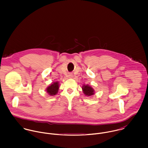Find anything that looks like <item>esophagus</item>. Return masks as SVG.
I'll return each mask as SVG.
<instances>
[{
  "label": "esophagus",
  "mask_w": 148,
  "mask_h": 148,
  "mask_svg": "<svg viewBox=\"0 0 148 148\" xmlns=\"http://www.w3.org/2000/svg\"><path fill=\"white\" fill-rule=\"evenodd\" d=\"M71 76H71H72V75H70V76Z\"/></svg>",
  "instance_id": "esophagus-1"
}]
</instances>
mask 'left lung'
I'll use <instances>...</instances> for the list:
<instances>
[{
  "mask_svg": "<svg viewBox=\"0 0 148 148\" xmlns=\"http://www.w3.org/2000/svg\"><path fill=\"white\" fill-rule=\"evenodd\" d=\"M82 89H83V93H84L86 96H92L95 93H94V89L88 85H83L82 86Z\"/></svg>",
  "mask_w": 148,
  "mask_h": 148,
  "instance_id": "left-lung-1",
  "label": "left lung"
}]
</instances>
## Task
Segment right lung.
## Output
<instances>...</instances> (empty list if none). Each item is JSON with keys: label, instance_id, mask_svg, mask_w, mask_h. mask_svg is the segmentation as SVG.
Wrapping results in <instances>:
<instances>
[{"label": "right lung", "instance_id": "add662e5", "mask_svg": "<svg viewBox=\"0 0 148 148\" xmlns=\"http://www.w3.org/2000/svg\"><path fill=\"white\" fill-rule=\"evenodd\" d=\"M59 88V84L58 82H54L50 85L47 88V92L51 96H53L57 94Z\"/></svg>", "mask_w": 148, "mask_h": 148}]
</instances>
